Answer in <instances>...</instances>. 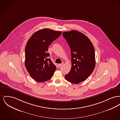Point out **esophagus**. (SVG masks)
Masks as SVG:
<instances>
[{
	"instance_id": "obj_1",
	"label": "esophagus",
	"mask_w": 120,
	"mask_h": 120,
	"mask_svg": "<svg viewBox=\"0 0 120 120\" xmlns=\"http://www.w3.org/2000/svg\"><path fill=\"white\" fill-rule=\"evenodd\" d=\"M62 65H63V64H58V66L59 67H61Z\"/></svg>"
}]
</instances>
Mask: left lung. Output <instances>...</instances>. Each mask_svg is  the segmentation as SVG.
Returning <instances> with one entry per match:
<instances>
[{
  "mask_svg": "<svg viewBox=\"0 0 120 120\" xmlns=\"http://www.w3.org/2000/svg\"><path fill=\"white\" fill-rule=\"evenodd\" d=\"M63 36L70 47L71 68L65 79L78 84L88 78L95 66V51L91 41L77 30L63 32Z\"/></svg>",
  "mask_w": 120,
  "mask_h": 120,
  "instance_id": "obj_1",
  "label": "left lung"
}]
</instances>
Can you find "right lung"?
<instances>
[{
	"label": "right lung",
	"mask_w": 120,
	"mask_h": 120,
	"mask_svg": "<svg viewBox=\"0 0 120 120\" xmlns=\"http://www.w3.org/2000/svg\"><path fill=\"white\" fill-rule=\"evenodd\" d=\"M61 34V31L44 29L35 32L28 40L25 64L29 74L36 81L42 82L50 80L56 71V66L49 58L48 48Z\"/></svg>",
	"instance_id": "add662e5"
}]
</instances>
